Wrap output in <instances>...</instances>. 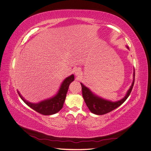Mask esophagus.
I'll return each instance as SVG.
<instances>
[{
	"mask_svg": "<svg viewBox=\"0 0 151 151\" xmlns=\"http://www.w3.org/2000/svg\"><path fill=\"white\" fill-rule=\"evenodd\" d=\"M74 73H75L76 76L79 77V76H81V68H77V69L75 70Z\"/></svg>",
	"mask_w": 151,
	"mask_h": 151,
	"instance_id": "esophagus-1",
	"label": "esophagus"
}]
</instances>
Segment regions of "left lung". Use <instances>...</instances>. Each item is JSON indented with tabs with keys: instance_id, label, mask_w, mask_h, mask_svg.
Masks as SVG:
<instances>
[{
	"instance_id": "1",
	"label": "left lung",
	"mask_w": 151,
	"mask_h": 151,
	"mask_svg": "<svg viewBox=\"0 0 151 151\" xmlns=\"http://www.w3.org/2000/svg\"><path fill=\"white\" fill-rule=\"evenodd\" d=\"M128 48L129 47H127ZM134 78L135 72H134V81L132 84L130 89L127 91L125 96L120 101L116 102H112L108 100L100 98L98 96L95 95L91 92V90L81 83L82 86V92H83V96L84 99V101L88 107L89 110L94 114L98 115H102L113 111V109H116L118 106L125 101V100L129 96L131 91L133 88L134 84Z\"/></svg>"
}]
</instances>
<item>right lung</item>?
<instances>
[{
	"label": "right lung",
	"instance_id": "add662e5",
	"mask_svg": "<svg viewBox=\"0 0 151 151\" xmlns=\"http://www.w3.org/2000/svg\"><path fill=\"white\" fill-rule=\"evenodd\" d=\"M74 80V76L71 75L68 76L63 81L62 84L57 94L53 98L48 99L38 103H32L27 101L20 93L18 92L19 96L28 106L31 108L35 111L43 115H51L57 113L62 108L63 103L66 98V94L70 84Z\"/></svg>",
	"mask_w": 151,
	"mask_h": 151
}]
</instances>
